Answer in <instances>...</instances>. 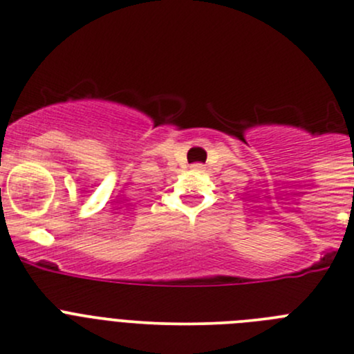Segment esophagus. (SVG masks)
<instances>
[{
	"mask_svg": "<svg viewBox=\"0 0 354 354\" xmlns=\"http://www.w3.org/2000/svg\"><path fill=\"white\" fill-rule=\"evenodd\" d=\"M193 167H195V169H202V167H203V165H200V162H196V165H195V166H193Z\"/></svg>",
	"mask_w": 354,
	"mask_h": 354,
	"instance_id": "34e87169",
	"label": "esophagus"
}]
</instances>
